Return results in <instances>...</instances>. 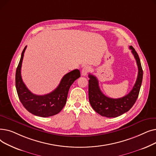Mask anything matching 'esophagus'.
<instances>
[{"label": "esophagus", "mask_w": 156, "mask_h": 156, "mask_svg": "<svg viewBox=\"0 0 156 156\" xmlns=\"http://www.w3.org/2000/svg\"><path fill=\"white\" fill-rule=\"evenodd\" d=\"M91 68L90 67L88 66H84L83 68H82V70H81V74H82L83 76H85L87 75V74L90 71Z\"/></svg>", "instance_id": "34e87169"}]
</instances>
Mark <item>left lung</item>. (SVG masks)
<instances>
[{
  "instance_id": "left-lung-1",
  "label": "left lung",
  "mask_w": 156,
  "mask_h": 156,
  "mask_svg": "<svg viewBox=\"0 0 156 156\" xmlns=\"http://www.w3.org/2000/svg\"><path fill=\"white\" fill-rule=\"evenodd\" d=\"M132 50L138 66V76L133 89L126 95L119 99H112L105 96L101 92L97 78L91 74L88 78V98L89 102L93 109L102 116L107 118H116L128 112L135 103L141 87L143 70L137 52L132 46H129Z\"/></svg>"
}]
</instances>
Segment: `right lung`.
<instances>
[{"label":"right lung","mask_w":156,"mask_h":156,"mask_svg":"<svg viewBox=\"0 0 156 156\" xmlns=\"http://www.w3.org/2000/svg\"><path fill=\"white\" fill-rule=\"evenodd\" d=\"M27 46L24 48L21 59L16 72V88L19 99L28 112L40 117H49L58 114L66 103L68 94L71 85L80 77L78 69L73 70L62 77L59 85L52 92L38 95L32 94L23 81L21 69L24 53Z\"/></svg>","instance_id":"add662e5"}]
</instances>
